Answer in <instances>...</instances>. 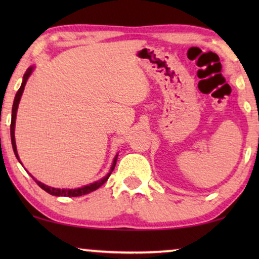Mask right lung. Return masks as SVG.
<instances>
[{
    "label": "right lung",
    "mask_w": 259,
    "mask_h": 259,
    "mask_svg": "<svg viewBox=\"0 0 259 259\" xmlns=\"http://www.w3.org/2000/svg\"><path fill=\"white\" fill-rule=\"evenodd\" d=\"M33 69H34V67H29V68L27 69V72L24 73L22 84H21L20 90L17 91V93L15 95V99H14V104H13V109H12V122H10V138H12L13 150H14V153H15V155H16L17 160H20V158H19V154H17L16 143H15V120H16V113H17V107H19L21 97H22L24 86H26V82H27L28 77L30 76V74H31V72H33ZM116 159H118V154L115 155L114 160H113V164L111 166V169H109V172L107 173V176L104 177V178L99 180V182L92 183V184H90V185L79 187V189H55V187L47 186V185H45V184H42L41 182H38V180L35 179L33 176H31V178L35 180V183H36L37 185L40 186L42 190H45L46 192H48L49 194H52V196H58V197L59 196H63V197H80V196H83V194L93 192V191L99 189V187H100L101 185H104V184L107 182V179L109 178V176H111V173L113 172V169H114V167H115Z\"/></svg>",
    "instance_id": "right-lung-1"
}]
</instances>
